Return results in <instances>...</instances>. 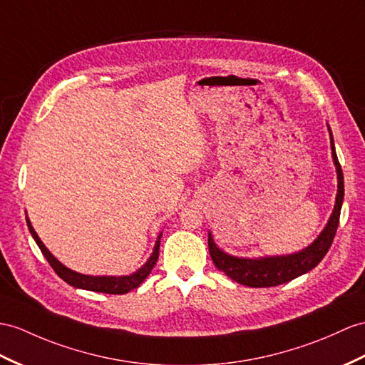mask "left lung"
Here are the masks:
<instances>
[{
  "mask_svg": "<svg viewBox=\"0 0 365 365\" xmlns=\"http://www.w3.org/2000/svg\"><path fill=\"white\" fill-rule=\"evenodd\" d=\"M328 133H330V144H331V156L336 167L337 175V193L334 207L328 223L322 229V232L314 238V242L308 245L299 252L285 254V255H266V257H257V259H250V257H237L225 252L221 247L217 246L213 242L212 232L209 230V252L213 263H215L220 271H223L229 279H232L242 285L251 287V288H269L277 287L282 283L291 282L292 279L299 277V275L311 271L321 263L325 254L330 250L333 243V238L336 235L337 225H339V215L342 209L344 201V175L339 161H337L334 140L330 125Z\"/></svg>",
  "mask_w": 365,
  "mask_h": 365,
  "instance_id": "left-lung-1",
  "label": "left lung"
}]
</instances>
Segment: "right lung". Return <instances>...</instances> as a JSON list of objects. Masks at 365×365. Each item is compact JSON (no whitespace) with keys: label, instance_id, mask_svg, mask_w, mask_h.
<instances>
[{"label":"right lung","instance_id":"obj_1","mask_svg":"<svg viewBox=\"0 0 365 365\" xmlns=\"http://www.w3.org/2000/svg\"><path fill=\"white\" fill-rule=\"evenodd\" d=\"M26 223H28L29 232L32 238L35 240V243L38 245L40 251L43 252L44 259L49 262L52 266V269L57 272L60 279H63L68 285L80 288V289H88V291H94V292H105V294H125V292H130L131 289L138 288L142 282H144L148 274L152 272L153 266L158 262V255H159V243H161V235L163 232L158 235V240L153 247L152 255L148 257V260L140 266L138 271L128 275H88V274H80L77 271L69 269L68 266H65L61 262H58L54 255L51 254L44 243L40 240L38 234L35 232V229L32 227V223L29 217L26 215Z\"/></svg>","mask_w":365,"mask_h":365}]
</instances>
